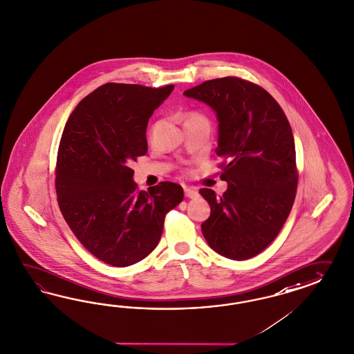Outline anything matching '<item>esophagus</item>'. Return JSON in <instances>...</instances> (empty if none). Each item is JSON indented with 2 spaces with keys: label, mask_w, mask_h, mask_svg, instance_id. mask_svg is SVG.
<instances>
[{
  "label": "esophagus",
  "mask_w": 354,
  "mask_h": 354,
  "mask_svg": "<svg viewBox=\"0 0 354 354\" xmlns=\"http://www.w3.org/2000/svg\"><path fill=\"white\" fill-rule=\"evenodd\" d=\"M184 193H185V196L189 197V198H196V197L198 196L197 189L192 188V187H185V188H184Z\"/></svg>",
  "instance_id": "34e87169"
}]
</instances>
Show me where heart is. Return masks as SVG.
Returning a JSON list of instances; mask_svg holds the SVG:
<instances>
[{"label":"heart","instance_id":"b5f03b06","mask_svg":"<svg viewBox=\"0 0 354 354\" xmlns=\"http://www.w3.org/2000/svg\"><path fill=\"white\" fill-rule=\"evenodd\" d=\"M187 122H206L207 123V119L205 118V115H203L200 111H189L185 115V123Z\"/></svg>","mask_w":354,"mask_h":354}]
</instances>
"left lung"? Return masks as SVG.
Returning <instances> with one entry per match:
<instances>
[{"label": "left lung", "instance_id": "obj_1", "mask_svg": "<svg viewBox=\"0 0 354 354\" xmlns=\"http://www.w3.org/2000/svg\"><path fill=\"white\" fill-rule=\"evenodd\" d=\"M184 95L216 113L227 191L200 189L212 213L201 230L210 248L223 257L244 261L274 241L295 203L299 170L290 122L277 100L262 86L236 76L206 80Z\"/></svg>", "mask_w": 354, "mask_h": 354}]
</instances>
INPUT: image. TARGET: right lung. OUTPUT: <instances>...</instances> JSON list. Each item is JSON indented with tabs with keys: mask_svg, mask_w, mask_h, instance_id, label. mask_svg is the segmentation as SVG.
Here are the masks:
<instances>
[{
	"mask_svg": "<svg viewBox=\"0 0 354 354\" xmlns=\"http://www.w3.org/2000/svg\"><path fill=\"white\" fill-rule=\"evenodd\" d=\"M174 86L106 83L71 113L55 165L57 200L89 253L126 268L158 245L166 214L184 198L179 184L139 191L129 167L148 151L147 126Z\"/></svg>",
	"mask_w": 354,
	"mask_h": 354,
	"instance_id": "obj_1",
	"label": "right lung"
}]
</instances>
